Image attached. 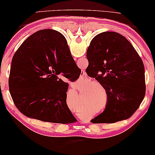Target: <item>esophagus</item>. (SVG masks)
<instances>
[{
  "mask_svg": "<svg viewBox=\"0 0 155 155\" xmlns=\"http://www.w3.org/2000/svg\"><path fill=\"white\" fill-rule=\"evenodd\" d=\"M80 78H82V79H86L87 78V75L85 71H81V74H80Z\"/></svg>",
  "mask_w": 155,
  "mask_h": 155,
  "instance_id": "obj_1",
  "label": "esophagus"
}]
</instances>
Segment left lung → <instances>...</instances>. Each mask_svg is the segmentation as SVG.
Instances as JSON below:
<instances>
[{
	"label": "left lung",
	"mask_w": 155,
	"mask_h": 155,
	"mask_svg": "<svg viewBox=\"0 0 155 155\" xmlns=\"http://www.w3.org/2000/svg\"><path fill=\"white\" fill-rule=\"evenodd\" d=\"M87 57L86 73L100 82L107 95L105 110L91 122L108 124L129 119L140 106L146 89L144 65L137 51L122 35L106 31L92 39Z\"/></svg>",
	"instance_id": "obj_1"
}]
</instances>
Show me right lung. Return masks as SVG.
Returning a JSON list of instances; mask_svg holds the SVG:
<instances>
[{
	"instance_id": "add662e5",
	"label": "right lung",
	"mask_w": 155,
	"mask_h": 155,
	"mask_svg": "<svg viewBox=\"0 0 155 155\" xmlns=\"http://www.w3.org/2000/svg\"><path fill=\"white\" fill-rule=\"evenodd\" d=\"M65 40L55 30H40L13 56L9 90L15 106L28 117L59 124L77 121L66 104L68 84L60 78L75 81L81 70Z\"/></svg>"
}]
</instances>
